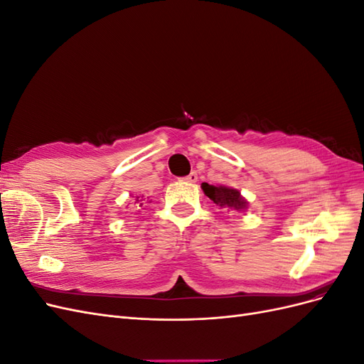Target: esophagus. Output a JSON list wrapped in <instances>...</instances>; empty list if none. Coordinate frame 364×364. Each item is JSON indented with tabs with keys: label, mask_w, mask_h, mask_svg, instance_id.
<instances>
[{
	"label": "esophagus",
	"mask_w": 364,
	"mask_h": 364,
	"mask_svg": "<svg viewBox=\"0 0 364 364\" xmlns=\"http://www.w3.org/2000/svg\"><path fill=\"white\" fill-rule=\"evenodd\" d=\"M183 181L185 182H191V183H194V182H197V173H190L188 176H186V178H183Z\"/></svg>",
	"instance_id": "34e87169"
}]
</instances>
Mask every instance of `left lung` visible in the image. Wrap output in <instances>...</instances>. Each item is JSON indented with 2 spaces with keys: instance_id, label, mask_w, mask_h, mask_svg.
Wrapping results in <instances>:
<instances>
[{
  "instance_id": "8db88e82",
  "label": "left lung",
  "mask_w": 364,
  "mask_h": 364,
  "mask_svg": "<svg viewBox=\"0 0 364 364\" xmlns=\"http://www.w3.org/2000/svg\"><path fill=\"white\" fill-rule=\"evenodd\" d=\"M202 190L217 206L226 208L228 211L229 209H234V211H245L249 206V202L241 196V193L237 188H232V186L209 185L203 182Z\"/></svg>"
}]
</instances>
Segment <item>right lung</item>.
Segmentation results:
<instances>
[{
  "instance_id": "obj_1",
  "label": "right lung",
  "mask_w": 364,
  "mask_h": 364,
  "mask_svg": "<svg viewBox=\"0 0 364 364\" xmlns=\"http://www.w3.org/2000/svg\"><path fill=\"white\" fill-rule=\"evenodd\" d=\"M139 200H142V199H139V196H135V203H139ZM144 203H139V206H142Z\"/></svg>"
}]
</instances>
